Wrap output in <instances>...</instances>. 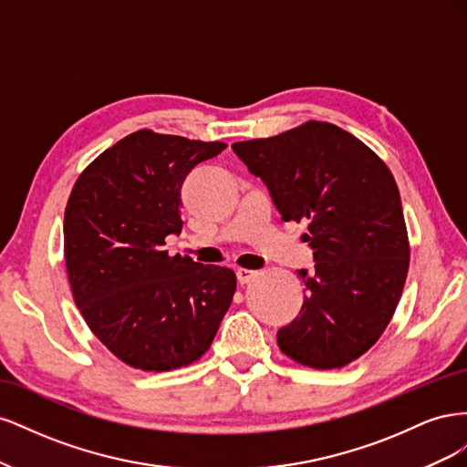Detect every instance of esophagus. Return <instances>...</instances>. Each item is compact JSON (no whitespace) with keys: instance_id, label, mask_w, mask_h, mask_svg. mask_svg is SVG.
Returning <instances> with one entry per match:
<instances>
[{"instance_id":"1","label":"esophagus","mask_w":467,"mask_h":467,"mask_svg":"<svg viewBox=\"0 0 467 467\" xmlns=\"http://www.w3.org/2000/svg\"><path fill=\"white\" fill-rule=\"evenodd\" d=\"M237 282L239 285H249V282L257 276V273L255 271H249V268H237Z\"/></svg>"}]
</instances>
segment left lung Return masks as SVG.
<instances>
[{"instance_id": "left-lung-1", "label": "left lung", "mask_w": 467, "mask_h": 467, "mask_svg": "<svg viewBox=\"0 0 467 467\" xmlns=\"http://www.w3.org/2000/svg\"><path fill=\"white\" fill-rule=\"evenodd\" d=\"M285 222H309L314 249L298 317L278 329L280 350L309 368H341L368 350L400 304L409 242L398 185L360 140L306 122L232 146Z\"/></svg>"}]
</instances>
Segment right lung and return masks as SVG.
<instances>
[{
  "mask_svg": "<svg viewBox=\"0 0 467 467\" xmlns=\"http://www.w3.org/2000/svg\"><path fill=\"white\" fill-rule=\"evenodd\" d=\"M225 148L138 130L99 155L69 194L64 253L74 300L99 341L132 368L199 360L232 304L234 271L165 249L182 228V182Z\"/></svg>",
  "mask_w": 467,
  "mask_h": 467,
  "instance_id": "obj_1",
  "label": "right lung"
}]
</instances>
